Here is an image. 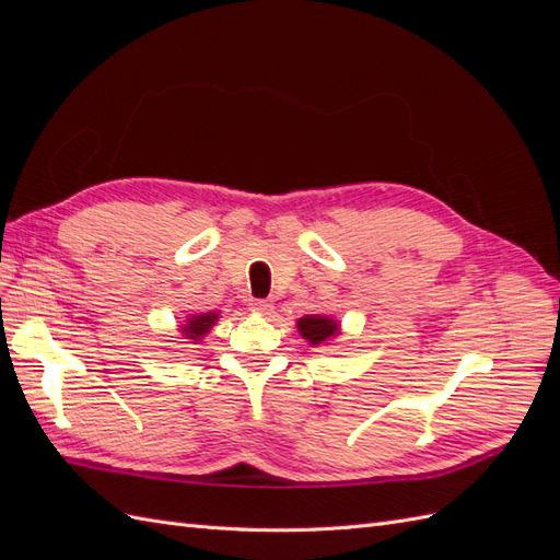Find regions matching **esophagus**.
<instances>
[{"label": "esophagus", "instance_id": "1", "mask_svg": "<svg viewBox=\"0 0 560 560\" xmlns=\"http://www.w3.org/2000/svg\"><path fill=\"white\" fill-rule=\"evenodd\" d=\"M249 308H252L254 313H261V315H268L270 311H273V303H270L268 299H254V301L249 303Z\"/></svg>", "mask_w": 560, "mask_h": 560}]
</instances>
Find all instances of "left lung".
<instances>
[{
	"mask_svg": "<svg viewBox=\"0 0 560 560\" xmlns=\"http://www.w3.org/2000/svg\"><path fill=\"white\" fill-rule=\"evenodd\" d=\"M296 329L306 341L319 346L338 334V322L325 315H306L296 322Z\"/></svg>",
	"mask_w": 560,
	"mask_h": 560,
	"instance_id": "left-lung-1",
	"label": "left lung"
}]
</instances>
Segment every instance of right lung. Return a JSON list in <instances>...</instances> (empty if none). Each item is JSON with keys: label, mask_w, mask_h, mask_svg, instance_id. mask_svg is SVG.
<instances>
[{"label": "right lung", "mask_w": 560, "mask_h": 560, "mask_svg": "<svg viewBox=\"0 0 560 560\" xmlns=\"http://www.w3.org/2000/svg\"><path fill=\"white\" fill-rule=\"evenodd\" d=\"M217 313H202V315H194V317H189L186 319V325L182 327V334L186 336V338H191V341H200L202 336H206L210 329H212V325L217 322Z\"/></svg>", "instance_id": "add662e5"}]
</instances>
